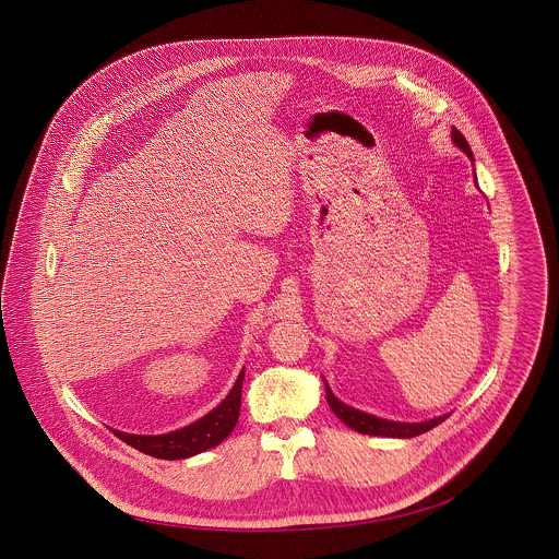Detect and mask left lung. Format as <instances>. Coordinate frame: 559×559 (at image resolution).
<instances>
[{
	"label": "left lung",
	"instance_id": "1",
	"mask_svg": "<svg viewBox=\"0 0 559 559\" xmlns=\"http://www.w3.org/2000/svg\"><path fill=\"white\" fill-rule=\"evenodd\" d=\"M452 140L454 144L467 155V157H474L472 155V148L465 140V135L459 131V129H452ZM326 385V383H324ZM326 402L331 406V411L346 424L350 426L353 430L357 432H364V435H377V437H402V439H411V437H417L421 432H428L430 428L439 426L448 415H441L437 419H430V421H419V424H402V421H390V419H381V417H374V415H368V413H361L357 408H350L346 406L344 402L333 396V392L329 390L326 385Z\"/></svg>",
	"mask_w": 559,
	"mask_h": 559
}]
</instances>
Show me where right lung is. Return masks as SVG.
<instances>
[{"label":"right lung","instance_id":"right-lung-1","mask_svg":"<svg viewBox=\"0 0 559 559\" xmlns=\"http://www.w3.org/2000/svg\"><path fill=\"white\" fill-rule=\"evenodd\" d=\"M242 377L245 370L240 372L233 392L226 396V400L213 408L209 415H204L202 419L193 421L191 426L169 432V435H127L120 430H111L118 439H122L124 443H129L131 448L163 459V461H178V459H187L193 454H200L204 450H211L215 445H219L237 426L240 411V390H242Z\"/></svg>","mask_w":559,"mask_h":559}]
</instances>
